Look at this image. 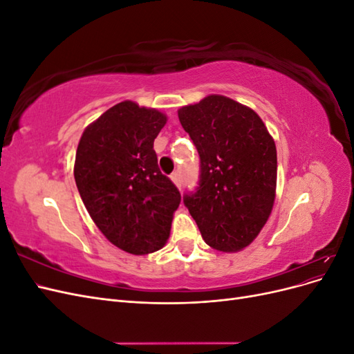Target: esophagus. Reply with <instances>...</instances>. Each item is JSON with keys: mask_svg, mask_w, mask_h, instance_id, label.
I'll return each instance as SVG.
<instances>
[{"mask_svg": "<svg viewBox=\"0 0 354 354\" xmlns=\"http://www.w3.org/2000/svg\"><path fill=\"white\" fill-rule=\"evenodd\" d=\"M171 180L174 181V185L180 189L181 187V173L180 171H174L173 174H171Z\"/></svg>", "mask_w": 354, "mask_h": 354, "instance_id": "obj_1", "label": "esophagus"}]
</instances>
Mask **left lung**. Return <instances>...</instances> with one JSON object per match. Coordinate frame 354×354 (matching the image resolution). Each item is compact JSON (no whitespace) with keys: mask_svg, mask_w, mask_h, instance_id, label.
<instances>
[{"mask_svg":"<svg viewBox=\"0 0 354 354\" xmlns=\"http://www.w3.org/2000/svg\"><path fill=\"white\" fill-rule=\"evenodd\" d=\"M199 155V181L183 202L214 250L250 245L269 218L276 190L273 138L252 109L224 95H208L178 111Z\"/></svg>","mask_w":354,"mask_h":354,"instance_id":"left-lung-1","label":"left lung"}]
</instances>
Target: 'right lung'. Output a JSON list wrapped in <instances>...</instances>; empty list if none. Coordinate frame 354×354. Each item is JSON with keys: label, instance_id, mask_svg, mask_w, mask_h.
<instances>
[{"label": "right lung", "instance_id": "right-lung-1", "mask_svg": "<svg viewBox=\"0 0 354 354\" xmlns=\"http://www.w3.org/2000/svg\"><path fill=\"white\" fill-rule=\"evenodd\" d=\"M167 122L155 109L121 102L85 128L75 183L95 226L134 255L165 245L181 195L160 173L153 142Z\"/></svg>", "mask_w": 354, "mask_h": 354}]
</instances>
